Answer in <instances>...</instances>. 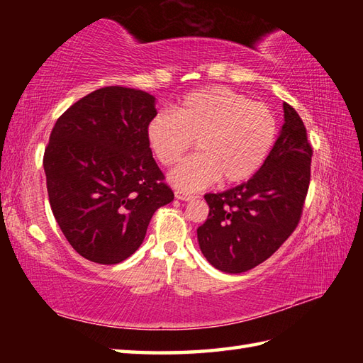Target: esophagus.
Segmentation results:
<instances>
[{"instance_id": "34e87169", "label": "esophagus", "mask_w": 363, "mask_h": 363, "mask_svg": "<svg viewBox=\"0 0 363 363\" xmlns=\"http://www.w3.org/2000/svg\"><path fill=\"white\" fill-rule=\"evenodd\" d=\"M174 196H176V199H179V201H190V199H194V196L186 194V191H181V190L174 191Z\"/></svg>"}]
</instances>
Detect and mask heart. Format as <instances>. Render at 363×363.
I'll return each mask as SVG.
<instances>
[{"instance_id": "obj_1", "label": "heart", "mask_w": 363, "mask_h": 363, "mask_svg": "<svg viewBox=\"0 0 363 363\" xmlns=\"http://www.w3.org/2000/svg\"><path fill=\"white\" fill-rule=\"evenodd\" d=\"M146 142L162 165H172L195 140L198 152L168 173L176 189L195 191L220 179H250L276 138V120L265 104L225 87H204L181 98L173 113L157 112L146 126Z\"/></svg>"}]
</instances>
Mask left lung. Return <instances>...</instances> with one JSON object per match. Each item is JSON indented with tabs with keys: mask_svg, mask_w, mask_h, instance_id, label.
Instances as JSON below:
<instances>
[{
	"mask_svg": "<svg viewBox=\"0 0 363 363\" xmlns=\"http://www.w3.org/2000/svg\"><path fill=\"white\" fill-rule=\"evenodd\" d=\"M311 162L304 123L284 103L279 137L257 173L234 189L204 195L209 217L196 233L199 250L212 267L235 274L273 256L298 226Z\"/></svg>",
	"mask_w": 363,
	"mask_h": 363,
	"instance_id": "1",
	"label": "left lung"
}]
</instances>
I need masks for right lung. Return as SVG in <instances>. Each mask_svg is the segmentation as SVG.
Wrapping results in <instances>:
<instances>
[{
    "label": "right lung",
    "instance_id": "obj_1",
    "mask_svg": "<svg viewBox=\"0 0 363 363\" xmlns=\"http://www.w3.org/2000/svg\"><path fill=\"white\" fill-rule=\"evenodd\" d=\"M156 98L103 87L60 115L45 150L51 211L87 260L113 265L142 245L151 217L173 201L146 142Z\"/></svg>",
    "mask_w": 363,
    "mask_h": 363
}]
</instances>
